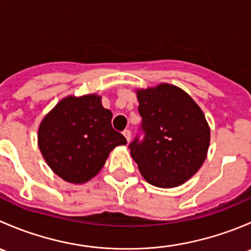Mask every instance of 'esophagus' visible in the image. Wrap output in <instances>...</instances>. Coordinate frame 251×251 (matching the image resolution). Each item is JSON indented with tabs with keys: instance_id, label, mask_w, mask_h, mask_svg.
Listing matches in <instances>:
<instances>
[{
	"instance_id": "34e87169",
	"label": "esophagus",
	"mask_w": 251,
	"mask_h": 251,
	"mask_svg": "<svg viewBox=\"0 0 251 251\" xmlns=\"http://www.w3.org/2000/svg\"><path fill=\"white\" fill-rule=\"evenodd\" d=\"M124 136H125V138L127 140V142H130L131 140V131L128 130V128H126V130H124Z\"/></svg>"
}]
</instances>
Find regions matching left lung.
I'll use <instances>...</instances> for the list:
<instances>
[{
  "instance_id": "obj_1",
  "label": "left lung",
  "mask_w": 251,
  "mask_h": 251,
  "mask_svg": "<svg viewBox=\"0 0 251 251\" xmlns=\"http://www.w3.org/2000/svg\"><path fill=\"white\" fill-rule=\"evenodd\" d=\"M140 132L128 144L147 182L173 188L191 178L206 158L210 128L196 102L176 86L161 83L137 93Z\"/></svg>"
}]
</instances>
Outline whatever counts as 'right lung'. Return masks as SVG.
I'll return each mask as SVG.
<instances>
[{
    "mask_svg": "<svg viewBox=\"0 0 251 251\" xmlns=\"http://www.w3.org/2000/svg\"><path fill=\"white\" fill-rule=\"evenodd\" d=\"M111 116L96 95L60 100L39 128L40 151L50 168L72 183L100 173L110 151L127 143L113 128Z\"/></svg>",
    "mask_w": 251,
    "mask_h": 251,
    "instance_id": "right-lung-1",
    "label": "right lung"
}]
</instances>
